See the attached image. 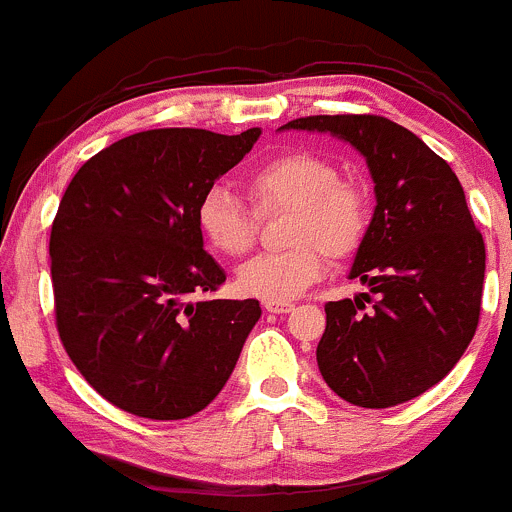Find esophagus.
<instances>
[{
  "mask_svg": "<svg viewBox=\"0 0 512 512\" xmlns=\"http://www.w3.org/2000/svg\"><path fill=\"white\" fill-rule=\"evenodd\" d=\"M263 308L268 313H288L293 311V301H263Z\"/></svg>",
  "mask_w": 512,
  "mask_h": 512,
  "instance_id": "34e87169",
  "label": "esophagus"
}]
</instances>
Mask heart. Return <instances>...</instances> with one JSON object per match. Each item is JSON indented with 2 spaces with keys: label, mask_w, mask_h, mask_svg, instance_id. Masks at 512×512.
I'll list each match as a JSON object with an SVG mask.
<instances>
[{
  "label": "heart",
  "mask_w": 512,
  "mask_h": 512,
  "mask_svg": "<svg viewBox=\"0 0 512 512\" xmlns=\"http://www.w3.org/2000/svg\"><path fill=\"white\" fill-rule=\"evenodd\" d=\"M261 214L293 209L283 254H263L239 268L236 286L261 301H291L326 271V254L351 256L368 231V201L358 186L338 181L331 161L308 151L273 156L246 179ZM204 239L224 256H244L256 241V214L224 186H211L196 206Z\"/></svg>",
  "instance_id": "b5f03b06"
}]
</instances>
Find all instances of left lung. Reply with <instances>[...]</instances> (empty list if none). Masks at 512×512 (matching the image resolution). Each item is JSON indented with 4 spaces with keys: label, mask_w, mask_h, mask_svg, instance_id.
<instances>
[{
    "label": "left lung",
    "mask_w": 512,
    "mask_h": 512,
    "mask_svg": "<svg viewBox=\"0 0 512 512\" xmlns=\"http://www.w3.org/2000/svg\"><path fill=\"white\" fill-rule=\"evenodd\" d=\"M281 129L318 131L366 159L376 209L348 278L368 293L326 303L318 371L336 396L391 408L443 381L473 341L485 244L448 164L413 131L371 114L306 116Z\"/></svg>",
    "instance_id": "1"
}]
</instances>
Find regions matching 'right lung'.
I'll return each mask as SVG.
<instances>
[{"label":"right lung","mask_w":512,"mask_h":512,"mask_svg":"<svg viewBox=\"0 0 512 512\" xmlns=\"http://www.w3.org/2000/svg\"><path fill=\"white\" fill-rule=\"evenodd\" d=\"M261 129H151L74 174L49 239L57 328L91 388L126 413L179 421L234 373L256 298H199L226 281L204 251L196 206Z\"/></svg>","instance_id":"1"}]
</instances>
